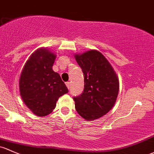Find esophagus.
I'll use <instances>...</instances> for the list:
<instances>
[{
	"label": "esophagus",
	"instance_id": "34e87169",
	"mask_svg": "<svg viewBox=\"0 0 154 154\" xmlns=\"http://www.w3.org/2000/svg\"><path fill=\"white\" fill-rule=\"evenodd\" d=\"M66 86H67V87L68 88V90H70V82H66Z\"/></svg>",
	"mask_w": 154,
	"mask_h": 154
}]
</instances>
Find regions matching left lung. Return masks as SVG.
<instances>
[{
    "label": "left lung",
    "instance_id": "8db88e82",
    "mask_svg": "<svg viewBox=\"0 0 154 154\" xmlns=\"http://www.w3.org/2000/svg\"><path fill=\"white\" fill-rule=\"evenodd\" d=\"M84 77V91L73 97L80 116L87 120L101 117L112 109L119 92V80L113 67L99 51L75 55Z\"/></svg>",
    "mask_w": 154,
    "mask_h": 154
}]
</instances>
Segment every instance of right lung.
I'll return each mask as SVG.
<instances>
[{
  "mask_svg": "<svg viewBox=\"0 0 154 154\" xmlns=\"http://www.w3.org/2000/svg\"><path fill=\"white\" fill-rule=\"evenodd\" d=\"M57 56L38 49L28 59L19 81L23 100L34 115L45 117L55 109L59 97L68 92L60 75L53 70Z\"/></svg>",
  "mask_w": 154,
  "mask_h": 154,
  "instance_id": "add662e5",
  "label": "right lung"
}]
</instances>
